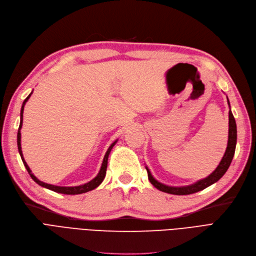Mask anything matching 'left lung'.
I'll use <instances>...</instances> for the list:
<instances>
[{
	"mask_svg": "<svg viewBox=\"0 0 256 256\" xmlns=\"http://www.w3.org/2000/svg\"><path fill=\"white\" fill-rule=\"evenodd\" d=\"M228 100V98H226ZM228 107H230V102L228 100ZM236 142H237V129H236V122L235 118L232 114L231 107L230 111H228V146L226 149V152L222 158V161L218 164L216 167V170L208 176L206 178L201 179L195 183H192L190 185H186V186H170V185H165L161 182H158L154 178V176L152 174L150 170H148V167L146 166V170L148 174V179L150 181V183L154 185L156 188L158 190L167 192V194H172V195H190V194L200 192L202 190L206 188L210 185L214 184L217 182L222 176L226 174L228 167H230V164L232 162V158L235 154V148H236Z\"/></svg>",
	"mask_w": 256,
	"mask_h": 256,
	"instance_id": "8db88e82",
	"label": "left lung"
}]
</instances>
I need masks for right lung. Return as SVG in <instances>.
<instances>
[{"label": "right lung", "instance_id": "1", "mask_svg": "<svg viewBox=\"0 0 256 256\" xmlns=\"http://www.w3.org/2000/svg\"><path fill=\"white\" fill-rule=\"evenodd\" d=\"M32 94V92L28 96V98H25V100L23 102V104H22V108H21V113H20V126H19V130H18V136H16V143H18V149H19V154L21 156V158H22V162L25 166V168L28 170L30 176L32 177V179L36 182L37 184H39L40 186L42 188H46L48 190H50L52 192H60V194H64V195H78V194H84V192H90L94 188H96L98 186V185H100V183L104 181V177H106V172H107V165H108V158H109V154L112 150L113 146L116 144L118 140H114V142L110 145V147L108 148L107 152H106L104 156V160H102V166H100V170L98 174V176L94 179H92L91 181H89L88 183H84V184H82V185H78V186H57V185H52V184H48V183H46V182H42L40 181L36 176H34V174L32 172L30 166L28 165V163L25 162L24 160V156H23V154H22V148H21V128H22V122H23V111H24V106L26 104V102H28L30 98V95Z\"/></svg>", "mask_w": 256, "mask_h": 256}]
</instances>
